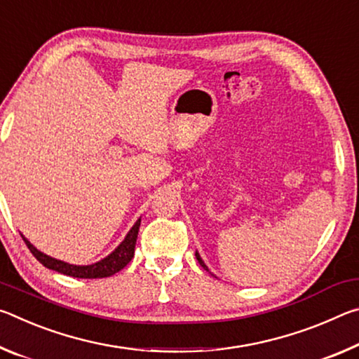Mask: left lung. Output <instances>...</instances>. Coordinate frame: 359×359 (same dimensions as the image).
<instances>
[{"mask_svg":"<svg viewBox=\"0 0 359 359\" xmlns=\"http://www.w3.org/2000/svg\"><path fill=\"white\" fill-rule=\"evenodd\" d=\"M196 259H198V263H199V264H201V266L204 267V269L209 272V274H212V272L209 271V267H208V266H205V263H204V261H203V258H201V255H199L198 252H196ZM212 276H214V274H212Z\"/></svg>","mask_w":359,"mask_h":359,"instance_id":"8db88e82","label":"left lung"}]
</instances>
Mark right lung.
Returning a JSON list of instances; mask_svg holds the SVG:
<instances>
[{
    "instance_id": "obj_1",
    "label": "right lung",
    "mask_w": 359,
    "mask_h": 359,
    "mask_svg": "<svg viewBox=\"0 0 359 359\" xmlns=\"http://www.w3.org/2000/svg\"><path fill=\"white\" fill-rule=\"evenodd\" d=\"M139 226H141V218H137L136 223L133 224V228L128 231V234L125 236V239L120 242L114 252L109 253L106 258L96 261L93 264H71V263H66V261L52 258L48 257V255L38 250V248H36L32 242L25 238V236L23 234L20 236L22 239L25 241L29 252L33 253V257L38 259L42 266H46L47 269L57 271L60 274L77 277V278H102V277H111L114 274H117V272L123 269V267L133 259V257H135V247H136Z\"/></svg>"
}]
</instances>
